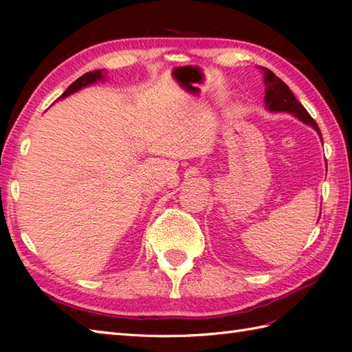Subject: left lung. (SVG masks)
<instances>
[{
	"mask_svg": "<svg viewBox=\"0 0 352 352\" xmlns=\"http://www.w3.org/2000/svg\"><path fill=\"white\" fill-rule=\"evenodd\" d=\"M261 74H263V81H265V106L269 111H286V113H290L292 116H295L296 119H300L301 122L305 125H310L313 130H315L320 140H322V134H320V130L318 124L315 122L309 111L302 107V104L295 98L294 92L290 91L289 86L284 83L281 78L275 76L272 71H269L267 68H260ZM320 218V214H319Z\"/></svg>",
	"mask_w": 352,
	"mask_h": 352,
	"instance_id": "1",
	"label": "left lung"
}]
</instances>
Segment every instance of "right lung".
I'll return each instance as SVG.
<instances>
[{
	"label": "right lung",
	"mask_w": 352,
	"mask_h": 352,
	"mask_svg": "<svg viewBox=\"0 0 352 352\" xmlns=\"http://www.w3.org/2000/svg\"><path fill=\"white\" fill-rule=\"evenodd\" d=\"M102 80H106V74H104V69H96V71H92V72H86L85 76H81L78 80L74 81V83L68 89H66V91L62 94V96L58 100H63V98H66V96L78 92L80 89H83L86 86H91V85L96 83V81H102Z\"/></svg>",
	"instance_id": "1"
}]
</instances>
